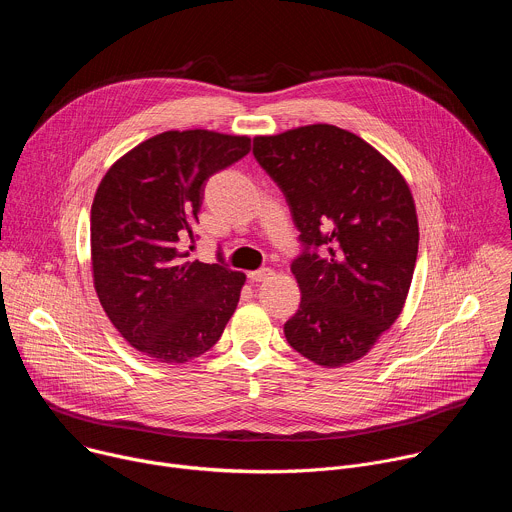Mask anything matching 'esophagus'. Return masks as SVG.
Segmentation results:
<instances>
[{"mask_svg": "<svg viewBox=\"0 0 512 512\" xmlns=\"http://www.w3.org/2000/svg\"><path fill=\"white\" fill-rule=\"evenodd\" d=\"M273 275V269H269V267H261V269H257V271H249L247 273V277L251 279V281H265V279H269Z\"/></svg>", "mask_w": 512, "mask_h": 512, "instance_id": "esophagus-1", "label": "esophagus"}]
</instances>
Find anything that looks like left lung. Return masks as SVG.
I'll list each match as a JSON object with an SVG mask.
<instances>
[{
	"instance_id": "obj_1",
	"label": "left lung",
	"mask_w": 512,
	"mask_h": 512,
	"mask_svg": "<svg viewBox=\"0 0 512 512\" xmlns=\"http://www.w3.org/2000/svg\"><path fill=\"white\" fill-rule=\"evenodd\" d=\"M300 231L291 273L302 291L289 346L320 367L367 354L399 318L413 279L419 227L401 172L358 135L328 123L253 139Z\"/></svg>"
}]
</instances>
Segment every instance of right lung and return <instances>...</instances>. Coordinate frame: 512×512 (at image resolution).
Here are the masks:
<instances>
[{"instance_id":"add662e5","label":"right lung","mask_w":512,"mask_h":512,"mask_svg":"<svg viewBox=\"0 0 512 512\" xmlns=\"http://www.w3.org/2000/svg\"><path fill=\"white\" fill-rule=\"evenodd\" d=\"M247 135L164 131L119 158L91 206L99 302L119 334L158 362L210 350L237 310L245 273L184 259L206 180L245 158ZM221 257V255H218Z\"/></svg>"}]
</instances>
